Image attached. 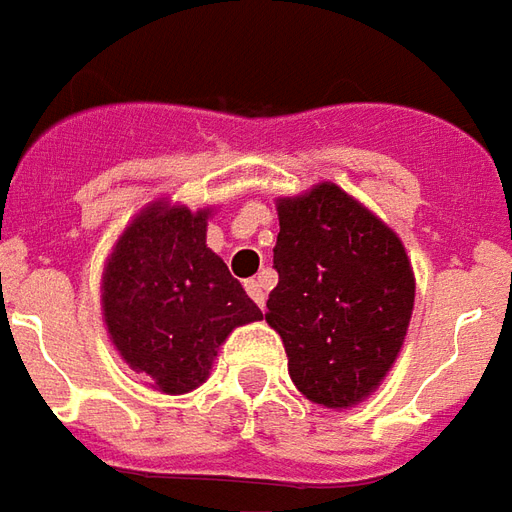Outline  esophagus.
I'll use <instances>...</instances> for the list:
<instances>
[{
    "label": "esophagus",
    "instance_id": "34e87169",
    "mask_svg": "<svg viewBox=\"0 0 512 512\" xmlns=\"http://www.w3.org/2000/svg\"><path fill=\"white\" fill-rule=\"evenodd\" d=\"M245 289H248V295L253 297V303L259 308H264V303H267V292H264L262 281H259V278H250L248 284H245Z\"/></svg>",
    "mask_w": 512,
    "mask_h": 512
}]
</instances>
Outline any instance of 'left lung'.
<instances>
[{
	"instance_id": "8db88e82",
	"label": "left lung",
	"mask_w": 512,
	"mask_h": 512,
	"mask_svg": "<svg viewBox=\"0 0 512 512\" xmlns=\"http://www.w3.org/2000/svg\"><path fill=\"white\" fill-rule=\"evenodd\" d=\"M278 286L264 320L306 400L355 408L389 375L408 333L416 278L402 239L333 181L275 201Z\"/></svg>"
}]
</instances>
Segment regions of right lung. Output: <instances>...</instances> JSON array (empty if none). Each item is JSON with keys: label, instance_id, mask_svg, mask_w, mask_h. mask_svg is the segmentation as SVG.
Masks as SVG:
<instances>
[{"label": "right lung", "instance_id": "obj_1", "mask_svg": "<svg viewBox=\"0 0 512 512\" xmlns=\"http://www.w3.org/2000/svg\"><path fill=\"white\" fill-rule=\"evenodd\" d=\"M212 206L157 198L115 239L101 273V317L110 342L151 389L187 394L215 364L234 328L262 320L259 306L206 248Z\"/></svg>", "mask_w": 512, "mask_h": 512}]
</instances>
